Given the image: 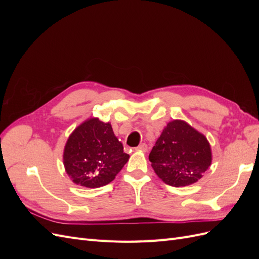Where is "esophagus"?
<instances>
[{"instance_id": "esophagus-1", "label": "esophagus", "mask_w": 259, "mask_h": 259, "mask_svg": "<svg viewBox=\"0 0 259 259\" xmlns=\"http://www.w3.org/2000/svg\"><path fill=\"white\" fill-rule=\"evenodd\" d=\"M137 150H140V151H144V152H146V151H148V146H147L146 144L139 145V146L137 147Z\"/></svg>"}]
</instances>
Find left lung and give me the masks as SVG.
I'll list each match as a JSON object with an SVG mask.
<instances>
[{
    "label": "left lung",
    "instance_id": "obj_1",
    "mask_svg": "<svg viewBox=\"0 0 259 259\" xmlns=\"http://www.w3.org/2000/svg\"><path fill=\"white\" fill-rule=\"evenodd\" d=\"M155 174L173 187L189 186L202 177L211 163L204 135L189 124L174 120L163 130L149 154Z\"/></svg>",
    "mask_w": 259,
    "mask_h": 259
}]
</instances>
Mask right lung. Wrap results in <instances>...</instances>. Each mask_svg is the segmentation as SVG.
I'll use <instances>...</instances> for the list:
<instances>
[{
  "instance_id": "right-lung-1",
  "label": "right lung",
  "mask_w": 259,
  "mask_h": 259,
  "mask_svg": "<svg viewBox=\"0 0 259 259\" xmlns=\"http://www.w3.org/2000/svg\"><path fill=\"white\" fill-rule=\"evenodd\" d=\"M128 159L111 124L97 117L85 121L73 131L64 151L67 174L74 184L86 188L111 183Z\"/></svg>"
}]
</instances>
